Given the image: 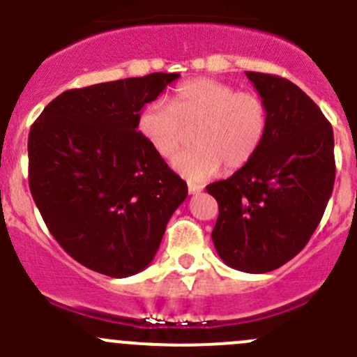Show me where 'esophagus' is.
Instances as JSON below:
<instances>
[{
  "mask_svg": "<svg viewBox=\"0 0 357 357\" xmlns=\"http://www.w3.org/2000/svg\"><path fill=\"white\" fill-rule=\"evenodd\" d=\"M202 190H204V186H202V185H195V183H188V192L192 193V195H195V193H200Z\"/></svg>",
  "mask_w": 357,
  "mask_h": 357,
  "instance_id": "obj_1",
  "label": "esophagus"
}]
</instances>
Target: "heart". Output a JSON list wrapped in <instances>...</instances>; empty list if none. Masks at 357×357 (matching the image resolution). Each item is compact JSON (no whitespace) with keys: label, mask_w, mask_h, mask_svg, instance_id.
I'll use <instances>...</instances> for the list:
<instances>
[{"label":"heart","mask_w":357,"mask_h":357,"mask_svg":"<svg viewBox=\"0 0 357 357\" xmlns=\"http://www.w3.org/2000/svg\"><path fill=\"white\" fill-rule=\"evenodd\" d=\"M269 126L264 98L238 91L215 79L181 82L172 91L171 105L152 102L138 115V131L150 149L172 160L195 128L193 146L174 160V169L188 181H205L221 171L247 165L262 146Z\"/></svg>","instance_id":"b5f03b06"}]
</instances>
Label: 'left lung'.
I'll return each instance as SVG.
<instances>
[{"instance_id":"left-lung-1","label":"left lung","mask_w":357,"mask_h":357,"mask_svg":"<svg viewBox=\"0 0 357 357\" xmlns=\"http://www.w3.org/2000/svg\"><path fill=\"white\" fill-rule=\"evenodd\" d=\"M264 98L269 126L255 157L207 192L218 200L212 242L238 271L268 273L294 259L323 218L333 192V129L298 86L245 72Z\"/></svg>"}]
</instances>
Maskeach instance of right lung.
<instances>
[{
  "mask_svg": "<svg viewBox=\"0 0 357 357\" xmlns=\"http://www.w3.org/2000/svg\"><path fill=\"white\" fill-rule=\"evenodd\" d=\"M179 74L68 89L29 132V188L70 257L112 278L152 262L165 226L188 195L138 131V115Z\"/></svg>",
  "mask_w": 357,
  "mask_h": 357,
  "instance_id": "add662e5",
  "label": "right lung"
}]
</instances>
